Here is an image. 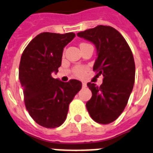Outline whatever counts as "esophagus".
Here are the masks:
<instances>
[{"label": "esophagus", "mask_w": 153, "mask_h": 153, "mask_svg": "<svg viewBox=\"0 0 153 153\" xmlns=\"http://www.w3.org/2000/svg\"><path fill=\"white\" fill-rule=\"evenodd\" d=\"M86 85H86L85 82H82V86H83V87H86Z\"/></svg>", "instance_id": "1"}]
</instances>
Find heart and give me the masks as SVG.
Returning a JSON list of instances; mask_svg holds the SVG:
<instances>
[{
    "instance_id": "b5f03b06",
    "label": "heart",
    "mask_w": 153,
    "mask_h": 153,
    "mask_svg": "<svg viewBox=\"0 0 153 153\" xmlns=\"http://www.w3.org/2000/svg\"><path fill=\"white\" fill-rule=\"evenodd\" d=\"M82 44V43H81ZM85 68L84 67H76L74 70V73L76 76H77L79 77H82L85 75Z\"/></svg>"
}]
</instances>
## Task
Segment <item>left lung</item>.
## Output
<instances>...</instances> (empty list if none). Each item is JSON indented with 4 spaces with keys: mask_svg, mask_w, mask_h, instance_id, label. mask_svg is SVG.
I'll list each match as a JSON object with an SVG mask.
<instances>
[{
    "mask_svg": "<svg viewBox=\"0 0 153 153\" xmlns=\"http://www.w3.org/2000/svg\"><path fill=\"white\" fill-rule=\"evenodd\" d=\"M76 34L94 44L97 58L94 71L103 76L100 86L87 84L92 97L86 108L95 122L111 123L124 111L132 92L135 75L132 52L124 38L111 26L100 25Z\"/></svg>",
    "mask_w": 153,
    "mask_h": 153,
    "instance_id": "obj_1",
    "label": "left lung"
}]
</instances>
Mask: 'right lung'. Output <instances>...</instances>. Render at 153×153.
Masks as SVG:
<instances>
[{
  "instance_id": "obj_1",
  "label": "right lung",
  "mask_w": 153,
  "mask_h": 153,
  "mask_svg": "<svg viewBox=\"0 0 153 153\" xmlns=\"http://www.w3.org/2000/svg\"><path fill=\"white\" fill-rule=\"evenodd\" d=\"M75 36L74 33H41L30 42L21 57L19 80L25 105L42 127L55 128L63 124L70 102L82 87L77 80L63 82L51 76L61 65L64 47Z\"/></svg>"
}]
</instances>
